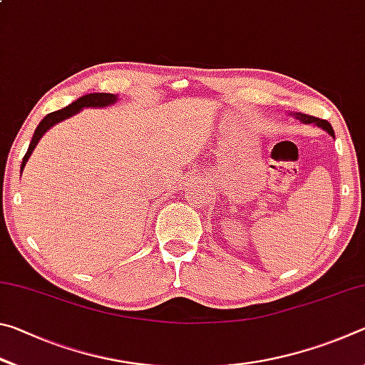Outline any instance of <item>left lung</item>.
Listing matches in <instances>:
<instances>
[{
	"label": "left lung",
	"mask_w": 365,
	"mask_h": 365,
	"mask_svg": "<svg viewBox=\"0 0 365 365\" xmlns=\"http://www.w3.org/2000/svg\"><path fill=\"white\" fill-rule=\"evenodd\" d=\"M293 115L296 117V119L301 120L302 123H316L317 127L324 128L325 132H329L331 137H335V133H333V128L331 125L327 120L324 119H319V117H314V115H307V114H301V113H293Z\"/></svg>",
	"instance_id": "left-lung-1"
}]
</instances>
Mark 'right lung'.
<instances>
[{
    "mask_svg": "<svg viewBox=\"0 0 365 365\" xmlns=\"http://www.w3.org/2000/svg\"><path fill=\"white\" fill-rule=\"evenodd\" d=\"M115 101H117V95H113V93H90V95H83L82 98H78L77 101L71 103L69 106L59 109V110H56V113H49L46 117H43V120L38 123V127L35 128L32 141H30V145H29V150L26 153V156H24V159H22L21 174H22L24 168H26L29 158L32 156L35 146L38 145L40 138L53 125H56L58 122L67 119V117H72L73 114L80 113L83 108H106V106H110V104H114Z\"/></svg>",
    "mask_w": 365,
    "mask_h": 365,
    "instance_id": "right-lung-1",
    "label": "right lung"
}]
</instances>
